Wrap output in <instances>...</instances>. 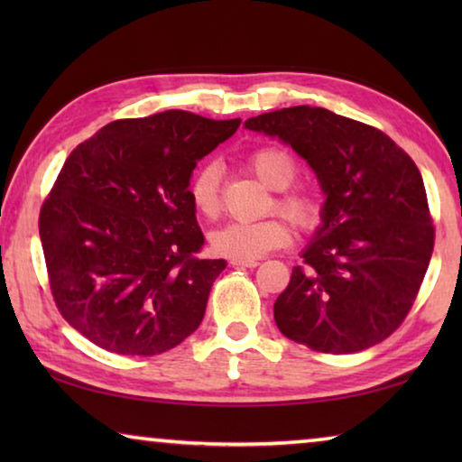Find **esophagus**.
Instances as JSON below:
<instances>
[{"instance_id": "esophagus-1", "label": "esophagus", "mask_w": 462, "mask_h": 462, "mask_svg": "<svg viewBox=\"0 0 462 462\" xmlns=\"http://www.w3.org/2000/svg\"><path fill=\"white\" fill-rule=\"evenodd\" d=\"M232 267H240V269H254L259 267V261H232Z\"/></svg>"}]
</instances>
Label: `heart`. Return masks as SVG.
<instances>
[{
	"label": "heart",
	"mask_w": 462,
	"mask_h": 462,
	"mask_svg": "<svg viewBox=\"0 0 462 462\" xmlns=\"http://www.w3.org/2000/svg\"><path fill=\"white\" fill-rule=\"evenodd\" d=\"M246 167L261 183L275 189L271 209L285 216L297 230H316L324 216V199L311 183L295 181L300 162L291 151L283 146H261L246 156ZM189 199L195 212L216 220L222 212V165L206 161L193 171L189 179ZM291 240L283 217H267L259 222H230L209 236L216 254L230 261H256L271 250L283 248Z\"/></svg>",
	"instance_id": "heart-1"
}]
</instances>
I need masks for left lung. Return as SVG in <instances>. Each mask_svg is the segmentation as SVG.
I'll list each match as a JSON object with an SVG mask.
<instances>
[{
	"label": "left lung",
	"instance_id": "left-lung-1",
	"mask_svg": "<svg viewBox=\"0 0 462 462\" xmlns=\"http://www.w3.org/2000/svg\"><path fill=\"white\" fill-rule=\"evenodd\" d=\"M310 162L326 193L322 228L275 301L289 340L358 353L408 318L434 250L424 181L385 132L324 107L295 106L245 122Z\"/></svg>",
	"mask_w": 462,
	"mask_h": 462
}]
</instances>
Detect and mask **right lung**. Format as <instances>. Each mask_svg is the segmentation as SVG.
<instances>
[{
	"label": "right lung",
	"instance_id": "1",
	"mask_svg": "<svg viewBox=\"0 0 462 462\" xmlns=\"http://www.w3.org/2000/svg\"><path fill=\"white\" fill-rule=\"evenodd\" d=\"M238 126L167 109L107 124L67 156L38 230L60 316L99 348L152 356L198 330L226 261L198 256L187 187Z\"/></svg>",
	"mask_w": 462,
	"mask_h": 462
}]
</instances>
